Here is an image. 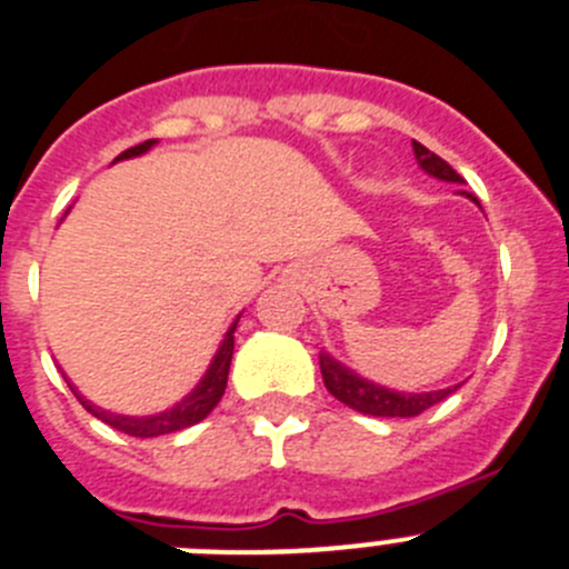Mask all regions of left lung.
<instances>
[{"mask_svg": "<svg viewBox=\"0 0 569 569\" xmlns=\"http://www.w3.org/2000/svg\"><path fill=\"white\" fill-rule=\"evenodd\" d=\"M412 151H416L418 164L423 171L432 173V177L443 179V182H463L452 164L440 159L438 153H432L429 148H423L421 142L412 140ZM471 196V193H469ZM475 199V196H471ZM477 201V199H475ZM320 373L326 381L328 392L333 398H339L342 405H348L350 410L365 412V416H379V418H412L421 416L423 410L435 407L438 401H443L446 396H452L458 387H446L438 392H392L385 387H376L370 381L359 379L357 373H350L348 368H342L339 362H333L328 353H320Z\"/></svg>", "mask_w": 569, "mask_h": 569, "instance_id": "8db88e82", "label": "left lung"}]
</instances>
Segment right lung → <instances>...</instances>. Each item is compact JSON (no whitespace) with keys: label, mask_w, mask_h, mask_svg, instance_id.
Instances as JSON below:
<instances>
[{"label":"right lung","mask_w":569,"mask_h":569,"mask_svg":"<svg viewBox=\"0 0 569 569\" xmlns=\"http://www.w3.org/2000/svg\"><path fill=\"white\" fill-rule=\"evenodd\" d=\"M153 146V140H146L140 142V146L129 148V151H123L117 159H129V157H137V153L148 151V148ZM236 326L238 320L232 322L230 331H227L224 342H221L219 353H216V359H212L210 370L204 373V379L199 381V387H196L193 392H190L188 398H182L173 410L168 412H159V416H148V418H126V416H111V412L106 410H98V407H92L89 401H83L81 396L76 392V387H72V392L78 396V401H81L83 407H87L89 412H92L94 418H100L103 423H109V427H114L117 432H126L131 435V438H157V435H168V432H179V429L184 427H193V423H199L201 418L210 416V410L221 401V396H224V387H227V376H230V362H232V348H236V339H232V333H236Z\"/></svg>","instance_id":"obj_1"}]
</instances>
